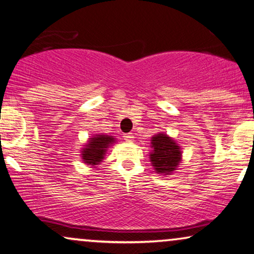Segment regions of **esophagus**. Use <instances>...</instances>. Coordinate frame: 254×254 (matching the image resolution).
I'll use <instances>...</instances> for the list:
<instances>
[{"instance_id": "obj_1", "label": "esophagus", "mask_w": 254, "mask_h": 254, "mask_svg": "<svg viewBox=\"0 0 254 254\" xmlns=\"http://www.w3.org/2000/svg\"><path fill=\"white\" fill-rule=\"evenodd\" d=\"M124 140H126L127 142H133L134 137L132 135V133H127V134L124 135Z\"/></svg>"}]
</instances>
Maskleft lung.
I'll return each instance as SVG.
<instances>
[{"label":"left lung","mask_w":254,"mask_h":254,"mask_svg":"<svg viewBox=\"0 0 254 254\" xmlns=\"http://www.w3.org/2000/svg\"><path fill=\"white\" fill-rule=\"evenodd\" d=\"M151 147L149 160L156 174L168 176L177 170L182 163V148L173 138L164 132L156 133L151 139Z\"/></svg>","instance_id":"left-lung-1"}]
</instances>
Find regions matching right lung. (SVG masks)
Wrapping results in <instances>:
<instances>
[{
  "label": "right lung",
  "instance_id": "obj_1",
  "mask_svg": "<svg viewBox=\"0 0 254 254\" xmlns=\"http://www.w3.org/2000/svg\"><path fill=\"white\" fill-rule=\"evenodd\" d=\"M116 138L109 134H94L87 140L84 147L81 148V160L85 164L91 167H98L100 162L105 159V155L113 144H115Z\"/></svg>",
  "mask_w": 254,
  "mask_h": 254
}]
</instances>
